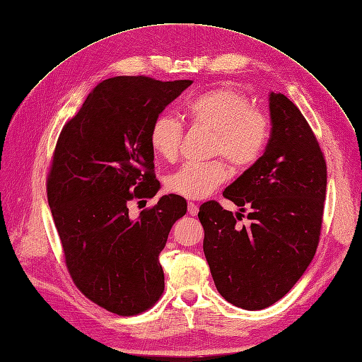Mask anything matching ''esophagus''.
<instances>
[{
    "instance_id": "esophagus-1",
    "label": "esophagus",
    "mask_w": 362,
    "mask_h": 362,
    "mask_svg": "<svg viewBox=\"0 0 362 362\" xmlns=\"http://www.w3.org/2000/svg\"><path fill=\"white\" fill-rule=\"evenodd\" d=\"M187 213H189L191 216H197L198 214V206L194 202H189L187 204Z\"/></svg>"
}]
</instances>
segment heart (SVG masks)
I'll return each mask as SVG.
<instances>
[{
	"label": "heart",
	"mask_w": 362,
	"mask_h": 362,
	"mask_svg": "<svg viewBox=\"0 0 362 362\" xmlns=\"http://www.w3.org/2000/svg\"><path fill=\"white\" fill-rule=\"evenodd\" d=\"M194 125L213 133L211 155H223L233 168L245 170L259 158L269 137V121L241 91L223 87L199 94L186 106ZM182 125L167 114L156 117L149 130V145L155 155L175 161L182 142ZM229 177L222 160L206 164L187 163L165 180L167 191L187 198L202 199L213 194Z\"/></svg>",
	"instance_id": "b5f03b06"
}]
</instances>
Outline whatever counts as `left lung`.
<instances>
[{"mask_svg": "<svg viewBox=\"0 0 362 362\" xmlns=\"http://www.w3.org/2000/svg\"><path fill=\"white\" fill-rule=\"evenodd\" d=\"M271 136L260 158L230 183L223 197L199 207L204 255L217 291L235 306L264 309L284 297L303 275L320 243L327 164L318 140L298 107L269 94ZM245 208L252 220L240 228Z\"/></svg>", "mask_w": 362, "mask_h": 362, "instance_id": "1", "label": "left lung"}]
</instances>
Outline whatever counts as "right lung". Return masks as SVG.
Here are the masks:
<instances>
[{"mask_svg":"<svg viewBox=\"0 0 362 362\" xmlns=\"http://www.w3.org/2000/svg\"><path fill=\"white\" fill-rule=\"evenodd\" d=\"M191 80L115 76L88 94L57 139L47 198L66 268L91 302L121 317L153 306L164 291L158 256L186 201L164 195L133 220L127 202L152 198L149 130Z\"/></svg>","mask_w":362,"mask_h":362,"instance_id":"1","label":"right lung"}]
</instances>
